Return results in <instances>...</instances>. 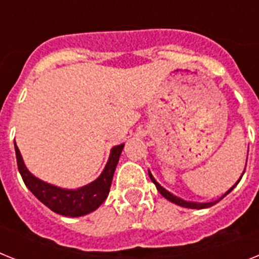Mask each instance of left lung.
I'll list each match as a JSON object with an SVG mask.
<instances>
[{
    "label": "left lung",
    "instance_id": "1",
    "mask_svg": "<svg viewBox=\"0 0 259 259\" xmlns=\"http://www.w3.org/2000/svg\"><path fill=\"white\" fill-rule=\"evenodd\" d=\"M246 161H247V159H246ZM243 173H245V170H243V172H242V175H241L240 179L237 180V183L234 184V185H233L232 188H230L229 191H226L225 193L222 194V196L219 198V200H215V201H211V202H194V201H187V200H184V198L179 197V196H176V194L170 193L169 191H166L165 188L161 187V185H160V184L157 183V181H156V179L152 176V173H151V170H148V175H149V177H151V180H152V183L155 184L156 188H157V191L160 192V194H161L163 197H165L166 200H168V201L173 202V204L179 205V206H183V208H189V209H205V208H209V206H213V205H214V204H217V202H219L220 200H222V198L225 197L226 194H229L230 192H232L233 189H234V188L237 187V184L240 183V180H241V179H242Z\"/></svg>",
    "mask_w": 259,
    "mask_h": 259
}]
</instances>
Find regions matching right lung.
<instances>
[{"label": "right lung", "instance_id": "obj_1", "mask_svg": "<svg viewBox=\"0 0 259 259\" xmlns=\"http://www.w3.org/2000/svg\"><path fill=\"white\" fill-rule=\"evenodd\" d=\"M14 148H16L18 170L22 176L25 185L29 188V191L42 204L46 205L49 209L58 214L67 215V217H80V215H86L96 210L106 201L124 144L115 145L111 148L108 161L104 166L103 172L100 173L96 180L76 189L57 187L35 177L23 163L22 155L19 152L17 144H14Z\"/></svg>", "mask_w": 259, "mask_h": 259}]
</instances>
